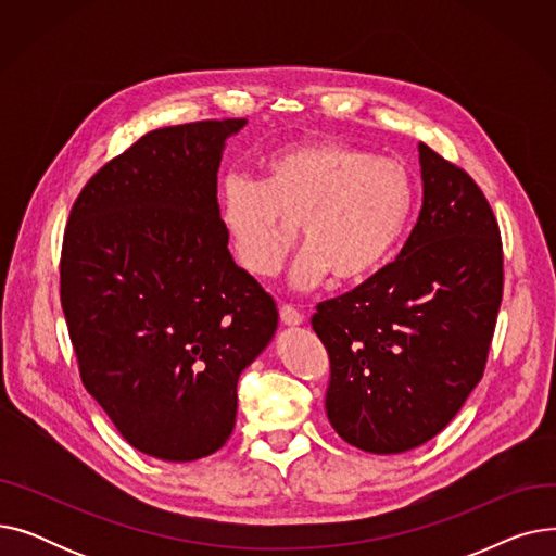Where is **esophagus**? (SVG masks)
Wrapping results in <instances>:
<instances>
[{
    "label": "esophagus",
    "mask_w": 556,
    "mask_h": 556,
    "mask_svg": "<svg viewBox=\"0 0 556 556\" xmlns=\"http://www.w3.org/2000/svg\"><path fill=\"white\" fill-rule=\"evenodd\" d=\"M279 317H281V323H283L286 327H300V325H304V319H306L298 308L288 306V304H283V306L279 308Z\"/></svg>",
    "instance_id": "obj_1"
}]
</instances>
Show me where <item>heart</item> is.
Segmentation results:
<instances>
[{
	"label": "heart",
	"instance_id": "1",
	"mask_svg": "<svg viewBox=\"0 0 556 556\" xmlns=\"http://www.w3.org/2000/svg\"><path fill=\"white\" fill-rule=\"evenodd\" d=\"M415 210L407 168L336 139L288 143L261 162V180L229 175L220 225L233 258L252 277H273L293 250L306 252L290 281L308 290L331 277L356 286L383 270Z\"/></svg>",
	"mask_w": 556,
	"mask_h": 556
}]
</instances>
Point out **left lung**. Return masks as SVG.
I'll return each mask as SVG.
<instances>
[{"mask_svg":"<svg viewBox=\"0 0 556 556\" xmlns=\"http://www.w3.org/2000/svg\"><path fill=\"white\" fill-rule=\"evenodd\" d=\"M424 202L399 252L317 306L331 361L327 417L346 444L392 455L426 444L480 383L503 300V243L471 175L419 143Z\"/></svg>","mask_w":556,"mask_h":556,"instance_id":"8db88e82","label":"left lung"}]
</instances>
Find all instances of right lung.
<instances>
[{
	"instance_id": "add662e5",
	"label": "right lung",
	"mask_w": 556,
	"mask_h": 556,
	"mask_svg": "<svg viewBox=\"0 0 556 556\" xmlns=\"http://www.w3.org/2000/svg\"><path fill=\"white\" fill-rule=\"evenodd\" d=\"M245 124L143 135L85 185L65 229L61 302L83 386L130 446L166 462L229 440L239 376L279 323L220 225L216 173Z\"/></svg>"
}]
</instances>
